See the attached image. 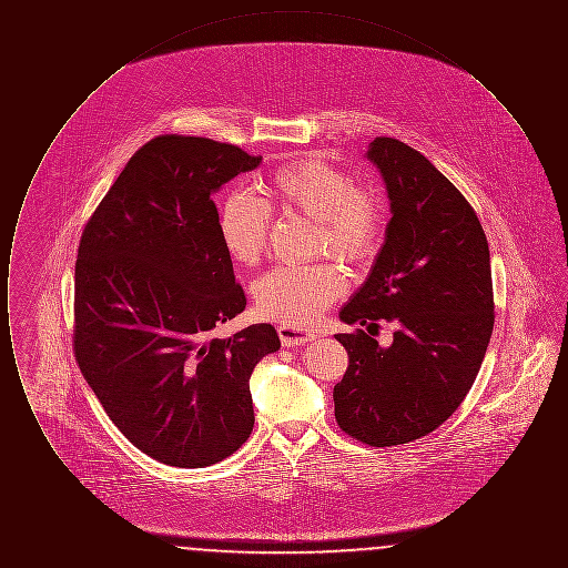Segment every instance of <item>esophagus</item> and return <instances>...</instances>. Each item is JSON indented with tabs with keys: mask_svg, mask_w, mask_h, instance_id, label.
Returning a JSON list of instances; mask_svg holds the SVG:
<instances>
[{
	"mask_svg": "<svg viewBox=\"0 0 568 568\" xmlns=\"http://www.w3.org/2000/svg\"><path fill=\"white\" fill-rule=\"evenodd\" d=\"M278 332V338H281V345L283 347H297V345H306L311 341L317 338V334L313 329H306V327H297V325H278L276 327Z\"/></svg>",
	"mask_w": 568,
	"mask_h": 568,
	"instance_id": "obj_1",
	"label": "esophagus"
}]
</instances>
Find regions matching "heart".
Segmentation results:
<instances>
[{
	"label": "heart",
	"mask_w": 568,
	"mask_h": 568,
	"mask_svg": "<svg viewBox=\"0 0 568 568\" xmlns=\"http://www.w3.org/2000/svg\"><path fill=\"white\" fill-rule=\"evenodd\" d=\"M264 197L241 191L225 195L216 211V234L232 262L253 268L262 262L271 239V213H297L315 221L313 251L364 264L383 239V200L368 185L320 158L281 163L262 181ZM345 274L334 262L276 266L264 274L253 297L260 313L287 325L313 324L343 296Z\"/></svg>",
	"instance_id": "b5f03b06"
}]
</instances>
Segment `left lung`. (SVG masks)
<instances>
[{"label":"left lung","instance_id":"obj_1","mask_svg":"<svg viewBox=\"0 0 568 568\" xmlns=\"http://www.w3.org/2000/svg\"><path fill=\"white\" fill-rule=\"evenodd\" d=\"M368 158L385 179L392 219L341 320L399 329L387 351L362 327L336 334L349 366L334 385V415L355 440L394 447L436 430L466 398L491 336L494 290L486 232L458 187L396 138L377 135Z\"/></svg>","mask_w":568,"mask_h":568}]
</instances>
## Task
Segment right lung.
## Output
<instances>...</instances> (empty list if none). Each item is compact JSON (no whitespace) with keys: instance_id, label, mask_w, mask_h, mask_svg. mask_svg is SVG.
<instances>
[{"instance_id":"obj_1","label":"right lung","mask_w":568,"mask_h":568,"mask_svg":"<svg viewBox=\"0 0 568 568\" xmlns=\"http://www.w3.org/2000/svg\"><path fill=\"white\" fill-rule=\"evenodd\" d=\"M260 162L211 138L155 135L82 230L77 364L112 424L168 466L204 468L243 445L255 422L248 378L281 347L271 324L211 334L246 306L211 195Z\"/></svg>"}]
</instances>
